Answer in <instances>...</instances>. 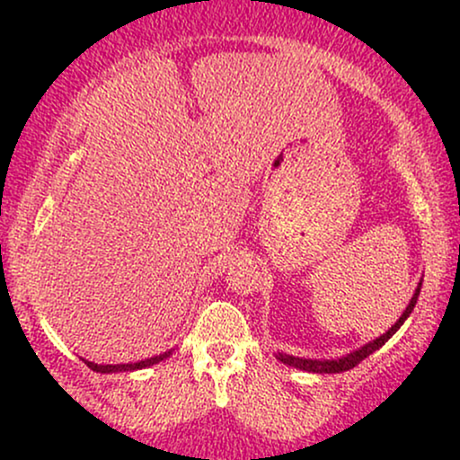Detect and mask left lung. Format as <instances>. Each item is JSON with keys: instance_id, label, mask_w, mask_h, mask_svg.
Returning <instances> with one entry per match:
<instances>
[{"instance_id": "obj_1", "label": "left lung", "mask_w": 460, "mask_h": 460, "mask_svg": "<svg viewBox=\"0 0 460 460\" xmlns=\"http://www.w3.org/2000/svg\"><path fill=\"white\" fill-rule=\"evenodd\" d=\"M420 289H421V283L417 285L413 298H411L409 307H406V311L402 314V318L395 322L392 329L385 332V335L378 337V340L369 341V344H366L363 348H358V350L350 352V355H346V357H341V358H335V361H318V358H298V357L281 355V352H279V361L288 363V366H292V367L305 369V372H315V374H340V372H346V369H352L355 366H358V363H361L363 358L372 355L374 350H378V348H381V346L385 344V341H387L389 337H392L394 332L398 331L400 326L404 324V320L409 318V314H411V311H413V307H415L417 296H420Z\"/></svg>"}]
</instances>
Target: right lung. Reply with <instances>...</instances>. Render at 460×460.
<instances>
[{
    "instance_id": "1",
    "label": "right lung",
    "mask_w": 460,
    "mask_h": 460,
    "mask_svg": "<svg viewBox=\"0 0 460 460\" xmlns=\"http://www.w3.org/2000/svg\"><path fill=\"white\" fill-rule=\"evenodd\" d=\"M171 355H172V350L164 352V355L145 358V361H138V363H123V366H97V363L86 361V366L91 367L93 372H102V374H110V372H131V369H142V367L153 366V363H160V361H164V358L171 357Z\"/></svg>"
}]
</instances>
